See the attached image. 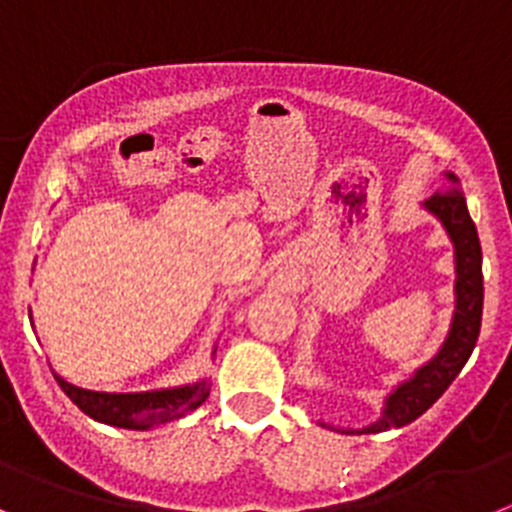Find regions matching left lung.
<instances>
[{
    "label": "left lung",
    "mask_w": 512,
    "mask_h": 512,
    "mask_svg": "<svg viewBox=\"0 0 512 512\" xmlns=\"http://www.w3.org/2000/svg\"><path fill=\"white\" fill-rule=\"evenodd\" d=\"M444 178L449 181V188L421 204L444 227L446 237L454 247V273H457V278H454V313H451V324L444 342L434 357L416 367L408 380H400L385 395L380 418L362 428H334L329 423H321V426L334 428L339 434H380L388 428L408 426L444 395V390L467 365L482 324V298H485L482 247L477 227H474L472 216L467 211L464 193L459 191V178L449 170H444Z\"/></svg>",
    "instance_id": "8db88e82"
}]
</instances>
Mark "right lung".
<instances>
[{"mask_svg": "<svg viewBox=\"0 0 512 512\" xmlns=\"http://www.w3.org/2000/svg\"><path fill=\"white\" fill-rule=\"evenodd\" d=\"M214 354L216 349H211V359ZM55 380L89 418L107 426L132 428V431H147V428L163 426V423L186 416L209 398L211 390L206 377L186 382V385L142 390V393H101V390L78 388L73 382L63 380L61 375H55Z\"/></svg>", "mask_w": 512, "mask_h": 512, "instance_id": "right-lung-1", "label": "right lung"}]
</instances>
